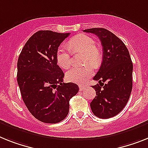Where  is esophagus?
I'll return each mask as SVG.
<instances>
[{
  "instance_id": "1",
  "label": "esophagus",
  "mask_w": 148,
  "mask_h": 148,
  "mask_svg": "<svg viewBox=\"0 0 148 148\" xmlns=\"http://www.w3.org/2000/svg\"><path fill=\"white\" fill-rule=\"evenodd\" d=\"M79 89H80V91H82V90H84V89H85V86L80 85V86H79Z\"/></svg>"
}]
</instances>
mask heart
<instances>
[{
  "mask_svg": "<svg viewBox=\"0 0 148 148\" xmlns=\"http://www.w3.org/2000/svg\"><path fill=\"white\" fill-rule=\"evenodd\" d=\"M68 48L72 53L84 54L83 62L84 66L71 68L66 73V79L71 83L83 84L94 73L92 66H97L100 63L101 54L96 47L95 40L86 34H79L68 42ZM57 64L63 69H68L71 64V55L67 47H60L56 52ZM91 64L90 65V64Z\"/></svg>",
  "mask_w": 148,
  "mask_h": 148,
  "instance_id": "obj_1",
  "label": "heart"
}]
</instances>
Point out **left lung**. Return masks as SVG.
I'll return each instance as SVG.
<instances>
[{"label": "left lung", "mask_w": 148, "mask_h": 148, "mask_svg": "<svg viewBox=\"0 0 148 148\" xmlns=\"http://www.w3.org/2000/svg\"><path fill=\"white\" fill-rule=\"evenodd\" d=\"M84 32L97 35L103 47V60L93 80L96 95L90 103L96 116L108 119L116 116L127 104L132 89V70L129 50L112 32L102 28H89Z\"/></svg>", "instance_id": "left-lung-1"}]
</instances>
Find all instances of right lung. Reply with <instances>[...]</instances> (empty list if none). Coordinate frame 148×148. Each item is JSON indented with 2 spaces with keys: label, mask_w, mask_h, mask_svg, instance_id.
<instances>
[{
  "label": "right lung",
  "mask_w": 148,
  "mask_h": 148,
  "mask_svg": "<svg viewBox=\"0 0 148 148\" xmlns=\"http://www.w3.org/2000/svg\"><path fill=\"white\" fill-rule=\"evenodd\" d=\"M70 33L39 31L26 42L17 62V82L30 113L46 123H57L67 116L69 101L79 91L74 83H63L64 73L56 52Z\"/></svg>",
  "instance_id": "add662e5"
}]
</instances>
